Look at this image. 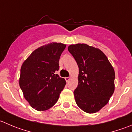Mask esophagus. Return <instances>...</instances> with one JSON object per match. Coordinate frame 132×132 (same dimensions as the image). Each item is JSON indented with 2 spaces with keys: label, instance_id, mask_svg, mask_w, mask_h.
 <instances>
[{
  "label": "esophagus",
  "instance_id": "1",
  "mask_svg": "<svg viewBox=\"0 0 132 132\" xmlns=\"http://www.w3.org/2000/svg\"><path fill=\"white\" fill-rule=\"evenodd\" d=\"M65 80H66V82H68L70 80V77H66L65 78Z\"/></svg>",
  "mask_w": 132,
  "mask_h": 132
}]
</instances>
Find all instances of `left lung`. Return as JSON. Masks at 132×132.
Instances as JSON below:
<instances>
[{"mask_svg": "<svg viewBox=\"0 0 132 132\" xmlns=\"http://www.w3.org/2000/svg\"><path fill=\"white\" fill-rule=\"evenodd\" d=\"M68 50L79 67L78 86L73 92L75 102L84 112L96 113L109 102L114 92V69L98 48L76 44Z\"/></svg>", "mask_w": 132, "mask_h": 132, "instance_id": "obj_1", "label": "left lung"}]
</instances>
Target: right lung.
<instances>
[{"instance_id": "right-lung-1", "label": "right lung", "mask_w": 132, "mask_h": 132, "mask_svg": "<svg viewBox=\"0 0 132 132\" xmlns=\"http://www.w3.org/2000/svg\"><path fill=\"white\" fill-rule=\"evenodd\" d=\"M66 45L52 43L34 50L20 68L19 86L26 100L37 111H45L55 105L66 85L57 74L59 59Z\"/></svg>"}]
</instances>
